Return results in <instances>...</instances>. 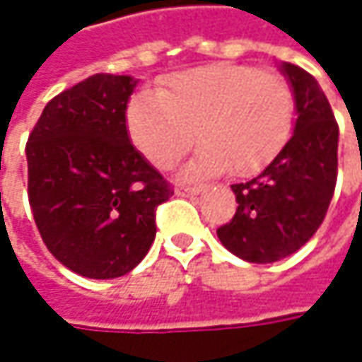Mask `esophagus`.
<instances>
[{"mask_svg": "<svg viewBox=\"0 0 362 362\" xmlns=\"http://www.w3.org/2000/svg\"><path fill=\"white\" fill-rule=\"evenodd\" d=\"M176 196H198V194H202L204 192V186H178L176 190Z\"/></svg>", "mask_w": 362, "mask_h": 362, "instance_id": "1", "label": "esophagus"}]
</instances>
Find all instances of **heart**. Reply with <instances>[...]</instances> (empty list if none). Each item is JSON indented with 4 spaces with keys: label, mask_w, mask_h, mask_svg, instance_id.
<instances>
[{
    "label": "heart",
    "mask_w": 362,
    "mask_h": 362,
    "mask_svg": "<svg viewBox=\"0 0 362 362\" xmlns=\"http://www.w3.org/2000/svg\"><path fill=\"white\" fill-rule=\"evenodd\" d=\"M293 119L288 83L238 64L174 74L162 92H140L126 110L132 142L158 168L176 164L198 136L202 146L182 170L184 178L228 168L236 176L258 174L288 142Z\"/></svg>",
    "instance_id": "1"
}]
</instances>
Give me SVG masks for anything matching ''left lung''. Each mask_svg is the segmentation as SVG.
<instances>
[{
    "label": "left lung",
    "mask_w": 362,
    "mask_h": 362,
    "mask_svg": "<svg viewBox=\"0 0 362 362\" xmlns=\"http://www.w3.org/2000/svg\"><path fill=\"white\" fill-rule=\"evenodd\" d=\"M294 98L293 136L256 178L232 184L236 214L220 226V243L246 262L268 264L303 248L322 224L337 184L339 126L318 81L282 62Z\"/></svg>",
    "instance_id": "obj_1"
}]
</instances>
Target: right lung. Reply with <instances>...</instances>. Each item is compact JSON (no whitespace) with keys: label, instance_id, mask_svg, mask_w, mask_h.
<instances>
[{"label":"right lung","instance_id":"add662e5","mask_svg":"<svg viewBox=\"0 0 362 362\" xmlns=\"http://www.w3.org/2000/svg\"><path fill=\"white\" fill-rule=\"evenodd\" d=\"M136 78L95 74L47 102L25 146L28 196L45 246L86 279H118L156 238L172 190L134 148L126 110Z\"/></svg>","mask_w":362,"mask_h":362}]
</instances>
